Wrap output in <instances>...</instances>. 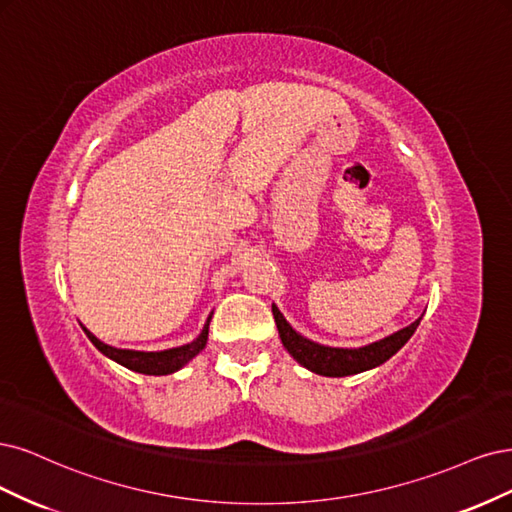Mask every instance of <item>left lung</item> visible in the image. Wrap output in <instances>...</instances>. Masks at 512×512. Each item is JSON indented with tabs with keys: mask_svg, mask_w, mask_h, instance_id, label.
I'll return each mask as SVG.
<instances>
[{
	"mask_svg": "<svg viewBox=\"0 0 512 512\" xmlns=\"http://www.w3.org/2000/svg\"><path fill=\"white\" fill-rule=\"evenodd\" d=\"M272 315L278 327V336L283 340V346L289 351V355L306 370L321 376H351L385 364L389 357L398 353L410 340V336L415 334V329L423 319L419 317L415 323L400 329V332H395L378 342L359 346V349H340V346H325L319 342H312L295 332L283 317V312L276 308V304H272Z\"/></svg>",
	"mask_w": 512,
	"mask_h": 512,
	"instance_id": "left-lung-1",
	"label": "left lung"
}]
</instances>
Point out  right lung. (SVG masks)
I'll use <instances>...</instances> for the list:
<instances>
[{"label": "right lung", "instance_id": "right-lung-1", "mask_svg": "<svg viewBox=\"0 0 512 512\" xmlns=\"http://www.w3.org/2000/svg\"><path fill=\"white\" fill-rule=\"evenodd\" d=\"M210 319L212 315L208 317L202 334L197 336L193 342L189 344H183V346H174V349H168V351H129V349H114V346L102 342L100 338H95L87 327L85 334L87 338L95 344V349L104 353L106 357H110L112 361H117V364L125 366L127 370H134V372H140V374H153V376H163V374H172L176 370L183 368L185 364H189V361L200 353L206 342H208V325H210Z\"/></svg>", "mask_w": 512, "mask_h": 512}]
</instances>
